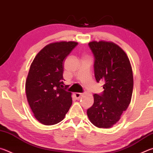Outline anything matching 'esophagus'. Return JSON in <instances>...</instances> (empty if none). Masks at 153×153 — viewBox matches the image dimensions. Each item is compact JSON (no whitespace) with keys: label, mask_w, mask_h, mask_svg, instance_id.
<instances>
[{"label":"esophagus","mask_w":153,"mask_h":153,"mask_svg":"<svg viewBox=\"0 0 153 153\" xmlns=\"http://www.w3.org/2000/svg\"><path fill=\"white\" fill-rule=\"evenodd\" d=\"M74 96H75V97H76V98H77V99H79V98L82 96V93L76 92V93H75V94H74Z\"/></svg>","instance_id":"34e87169"}]
</instances>
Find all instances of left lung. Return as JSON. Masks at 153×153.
I'll return each mask as SVG.
<instances>
[{
    "label": "left lung",
    "mask_w": 153,
    "mask_h": 153,
    "mask_svg": "<svg viewBox=\"0 0 153 153\" xmlns=\"http://www.w3.org/2000/svg\"><path fill=\"white\" fill-rule=\"evenodd\" d=\"M94 56V76L102 82L104 91L94 94V104L87 110L91 123L110 128L120 120L131 102L134 79L128 56L116 44L107 41L88 43Z\"/></svg>",
    "instance_id": "left-lung-1"
}]
</instances>
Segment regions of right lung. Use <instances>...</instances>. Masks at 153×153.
<instances>
[{"label":"right lung","mask_w":153,"mask_h":153,"mask_svg":"<svg viewBox=\"0 0 153 153\" xmlns=\"http://www.w3.org/2000/svg\"><path fill=\"white\" fill-rule=\"evenodd\" d=\"M77 45L73 41L49 44L31 64L25 92L34 117L44 125L59 123L71 107V93L63 86V62Z\"/></svg>","instance_id":"right-lung-1"}]
</instances>
